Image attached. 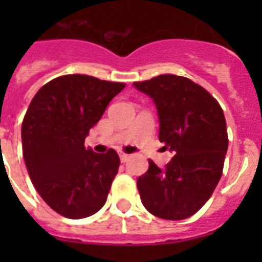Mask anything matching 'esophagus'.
I'll use <instances>...</instances> for the list:
<instances>
[{"mask_svg": "<svg viewBox=\"0 0 262 262\" xmlns=\"http://www.w3.org/2000/svg\"><path fill=\"white\" fill-rule=\"evenodd\" d=\"M119 157H120V161H122V163H126V161H128L129 155H127V154H119Z\"/></svg>", "mask_w": 262, "mask_h": 262, "instance_id": "1", "label": "esophagus"}]
</instances>
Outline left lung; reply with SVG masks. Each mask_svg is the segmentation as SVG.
Masks as SVG:
<instances>
[{"label": "left lung", "instance_id": "1", "mask_svg": "<svg viewBox=\"0 0 262 262\" xmlns=\"http://www.w3.org/2000/svg\"><path fill=\"white\" fill-rule=\"evenodd\" d=\"M134 86L154 99L160 142L174 152L160 169L138 178L142 203L152 215L181 221L195 214L215 190L228 148L226 118L216 99L186 77L160 75Z\"/></svg>", "mask_w": 262, "mask_h": 262}]
</instances>
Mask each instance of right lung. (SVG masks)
Masks as SVG:
<instances>
[{"instance_id":"right-lung-1","label":"right lung","mask_w":262,"mask_h":262,"mask_svg":"<svg viewBox=\"0 0 262 262\" xmlns=\"http://www.w3.org/2000/svg\"><path fill=\"white\" fill-rule=\"evenodd\" d=\"M126 86L86 75L53 78L38 90L22 122L27 172L51 209L82 219L102 209L120 160L85 148L89 129Z\"/></svg>"}]
</instances>
